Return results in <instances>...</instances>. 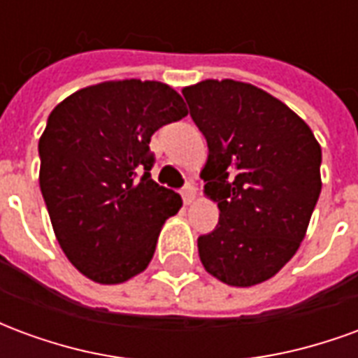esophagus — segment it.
Listing matches in <instances>:
<instances>
[{
	"mask_svg": "<svg viewBox=\"0 0 358 358\" xmlns=\"http://www.w3.org/2000/svg\"><path fill=\"white\" fill-rule=\"evenodd\" d=\"M182 199H184V203L186 205H189V203H194L195 199V187L187 182L186 186L182 187Z\"/></svg>",
	"mask_w": 358,
	"mask_h": 358,
	"instance_id": "34e87169",
	"label": "esophagus"
}]
</instances>
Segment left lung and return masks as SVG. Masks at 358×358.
Returning <instances> with one entry per match:
<instances>
[{
    "label": "left lung",
    "mask_w": 358,
    "mask_h": 358,
    "mask_svg": "<svg viewBox=\"0 0 358 358\" xmlns=\"http://www.w3.org/2000/svg\"><path fill=\"white\" fill-rule=\"evenodd\" d=\"M182 94L209 145L201 176L220 210L197 238L203 266L228 285L261 284L305 238L322 187L320 145L305 120L251 84L203 80Z\"/></svg>",
    "instance_id": "1"
}]
</instances>
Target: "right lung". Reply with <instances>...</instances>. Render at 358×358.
<instances>
[{
    "mask_svg": "<svg viewBox=\"0 0 358 358\" xmlns=\"http://www.w3.org/2000/svg\"><path fill=\"white\" fill-rule=\"evenodd\" d=\"M187 115L161 82H103L51 110L40 153V189L66 259L99 284L148 268L164 220L182 199L151 180V136Z\"/></svg>",
    "mask_w": 358,
    "mask_h": 358,
    "instance_id": "add662e5",
    "label": "right lung"
}]
</instances>
